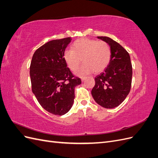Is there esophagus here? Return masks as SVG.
Masks as SVG:
<instances>
[{
  "instance_id": "34e87169",
  "label": "esophagus",
  "mask_w": 158,
  "mask_h": 158,
  "mask_svg": "<svg viewBox=\"0 0 158 158\" xmlns=\"http://www.w3.org/2000/svg\"><path fill=\"white\" fill-rule=\"evenodd\" d=\"M85 77H84V76H82V77H81V80H82V82L85 80Z\"/></svg>"
}]
</instances>
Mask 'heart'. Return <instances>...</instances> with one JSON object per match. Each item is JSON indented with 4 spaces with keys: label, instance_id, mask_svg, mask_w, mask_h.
<instances>
[{
    "label": "heart",
    "instance_id": "heart-1",
    "mask_svg": "<svg viewBox=\"0 0 158 158\" xmlns=\"http://www.w3.org/2000/svg\"><path fill=\"white\" fill-rule=\"evenodd\" d=\"M111 57V48L107 42L88 38L76 40L72 45L71 50L66 51L64 54L66 64L73 71L78 69L82 60L84 64L76 72L79 76L93 72L101 73L107 68Z\"/></svg>",
    "mask_w": 158,
    "mask_h": 158
}]
</instances>
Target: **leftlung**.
Segmentation results:
<instances>
[{"instance_id": "obj_1", "label": "left lung", "mask_w": 158, "mask_h": 158, "mask_svg": "<svg viewBox=\"0 0 158 158\" xmlns=\"http://www.w3.org/2000/svg\"><path fill=\"white\" fill-rule=\"evenodd\" d=\"M111 51V60L103 73L95 77L92 95L96 103L105 108L118 106L130 92L132 67L128 52L110 37L99 36Z\"/></svg>"}]
</instances>
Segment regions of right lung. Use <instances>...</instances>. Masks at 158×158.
I'll return each mask as SVG.
<instances>
[{
	"instance_id": "1",
	"label": "right lung",
	"mask_w": 158,
	"mask_h": 158,
	"mask_svg": "<svg viewBox=\"0 0 158 158\" xmlns=\"http://www.w3.org/2000/svg\"><path fill=\"white\" fill-rule=\"evenodd\" d=\"M71 37L46 43L33 54L30 67L32 92L47 111L63 115L71 109L74 88L82 83L71 73L64 58Z\"/></svg>"
}]
</instances>
